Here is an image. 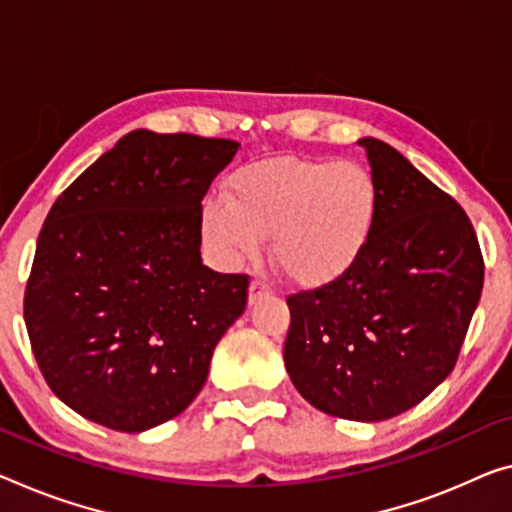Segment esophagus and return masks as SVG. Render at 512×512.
Here are the masks:
<instances>
[{
    "instance_id": "esophagus-1",
    "label": "esophagus",
    "mask_w": 512,
    "mask_h": 512,
    "mask_svg": "<svg viewBox=\"0 0 512 512\" xmlns=\"http://www.w3.org/2000/svg\"><path fill=\"white\" fill-rule=\"evenodd\" d=\"M270 293H272V283L263 277H258L251 281V286H249V302L254 304L256 300H261V297L270 295Z\"/></svg>"
}]
</instances>
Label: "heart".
<instances>
[{"label":"heart","mask_w":512,"mask_h":512,"mask_svg":"<svg viewBox=\"0 0 512 512\" xmlns=\"http://www.w3.org/2000/svg\"><path fill=\"white\" fill-rule=\"evenodd\" d=\"M380 187L357 162L274 160L231 180L224 201L203 210L208 240L249 258L272 233V256L290 279L327 283L357 263L371 240Z\"/></svg>","instance_id":"obj_1"}]
</instances>
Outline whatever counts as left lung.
<instances>
[{
	"label": "left lung",
	"mask_w": 512,
	"mask_h": 512,
	"mask_svg": "<svg viewBox=\"0 0 512 512\" xmlns=\"http://www.w3.org/2000/svg\"><path fill=\"white\" fill-rule=\"evenodd\" d=\"M380 210L348 272L288 295L283 361L329 416L384 421L419 405L458 361L483 290L474 226L396 148L364 137Z\"/></svg>",
	"instance_id": "8db88e82"
}]
</instances>
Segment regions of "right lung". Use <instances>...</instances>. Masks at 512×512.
<instances>
[{
    "label": "right lung",
    "mask_w": 512,
    "mask_h": 512,
    "mask_svg": "<svg viewBox=\"0 0 512 512\" xmlns=\"http://www.w3.org/2000/svg\"><path fill=\"white\" fill-rule=\"evenodd\" d=\"M238 148L128 132L47 212L25 322L47 387L84 419L155 428L206 384L249 293V274L210 270L199 251L201 199Z\"/></svg>",
    "instance_id": "right-lung-1"
}]
</instances>
